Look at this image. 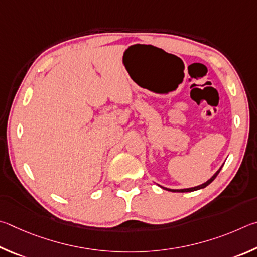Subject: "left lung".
<instances>
[{
    "label": "left lung",
    "instance_id": "8db88e82",
    "mask_svg": "<svg viewBox=\"0 0 257 257\" xmlns=\"http://www.w3.org/2000/svg\"><path fill=\"white\" fill-rule=\"evenodd\" d=\"M221 168H222V166L221 167H220V169L218 170L217 173H215L212 177H211L208 182H205V183H203L202 184V185H199V186H195V187H191V188H183V190H172V188H166V187H163V186H160L161 188H164V190H166V191H170V192H179V193H185V192H194V191H197V190H201V188H204V187H206L209 185V184H211L212 183L213 181H214V178L218 176V174L220 173V170H221Z\"/></svg>",
    "mask_w": 257,
    "mask_h": 257
}]
</instances>
